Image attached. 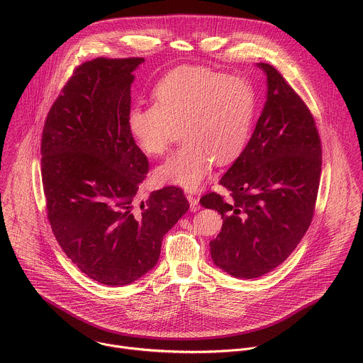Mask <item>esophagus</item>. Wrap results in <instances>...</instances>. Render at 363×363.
<instances>
[{
    "label": "esophagus",
    "instance_id": "34e87169",
    "mask_svg": "<svg viewBox=\"0 0 363 363\" xmlns=\"http://www.w3.org/2000/svg\"><path fill=\"white\" fill-rule=\"evenodd\" d=\"M188 201H189V209H191V212L199 211L201 205H199V199H198V198H195L194 195H188Z\"/></svg>",
    "mask_w": 363,
    "mask_h": 363
}]
</instances>
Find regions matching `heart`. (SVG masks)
Instances as JSON below:
<instances>
[{"label":"heart","instance_id":"1","mask_svg":"<svg viewBox=\"0 0 363 363\" xmlns=\"http://www.w3.org/2000/svg\"><path fill=\"white\" fill-rule=\"evenodd\" d=\"M155 104H138L128 130L148 157L167 152L181 131L184 147L155 169V179L196 191L213 161L226 165L245 150L257 115V92L242 77L202 67L169 72L154 89Z\"/></svg>","mask_w":363,"mask_h":363}]
</instances>
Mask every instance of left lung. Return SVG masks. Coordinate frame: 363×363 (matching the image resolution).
I'll use <instances>...</instances> for the list:
<instances>
[{"label":"left lung","instance_id":"obj_1","mask_svg":"<svg viewBox=\"0 0 363 363\" xmlns=\"http://www.w3.org/2000/svg\"><path fill=\"white\" fill-rule=\"evenodd\" d=\"M258 67L267 102L248 145L219 181L230 199L215 192L201 198L223 219L209 242L212 261L240 279L271 272L294 252L312 222L322 171L311 111L278 69Z\"/></svg>","mask_w":363,"mask_h":363}]
</instances>
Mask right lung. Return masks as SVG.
<instances>
[{
	"mask_svg": "<svg viewBox=\"0 0 363 363\" xmlns=\"http://www.w3.org/2000/svg\"><path fill=\"white\" fill-rule=\"evenodd\" d=\"M144 58L79 65L51 106L41 140L48 219L60 247L88 278L124 286L151 271L164 235L188 211L174 186L135 198L148 160L128 130L131 84Z\"/></svg>",
	"mask_w": 363,
	"mask_h": 363,
	"instance_id": "obj_1",
	"label": "right lung"
}]
</instances>
